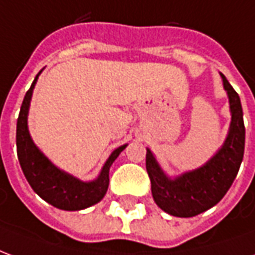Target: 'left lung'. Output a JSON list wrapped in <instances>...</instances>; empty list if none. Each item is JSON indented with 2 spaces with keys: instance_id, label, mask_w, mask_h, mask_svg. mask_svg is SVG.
I'll return each mask as SVG.
<instances>
[{
  "instance_id": "obj_1",
  "label": "left lung",
  "mask_w": 255,
  "mask_h": 255,
  "mask_svg": "<svg viewBox=\"0 0 255 255\" xmlns=\"http://www.w3.org/2000/svg\"><path fill=\"white\" fill-rule=\"evenodd\" d=\"M228 93L231 126L223 147L202 168L169 179L161 171L154 155L147 150L146 171L151 182V194L164 212L176 217H192L219 203L235 180L245 153V123L241 98L221 73Z\"/></svg>"
}]
</instances>
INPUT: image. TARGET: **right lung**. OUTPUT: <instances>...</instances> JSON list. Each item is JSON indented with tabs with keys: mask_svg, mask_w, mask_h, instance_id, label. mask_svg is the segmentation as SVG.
I'll return each instance as SVG.
<instances>
[{
	"mask_svg": "<svg viewBox=\"0 0 255 255\" xmlns=\"http://www.w3.org/2000/svg\"><path fill=\"white\" fill-rule=\"evenodd\" d=\"M38 75L31 84L30 90L25 93L17 119L16 146H17V158L20 166L23 169L27 182L30 183L32 190L42 199H45L54 208L63 209V210H82L100 202L104 198L109 186L111 165L123 150L126 149L127 144L120 146L112 153L102 168L101 175L94 182H80L56 168L34 144L27 128V113H28L31 95Z\"/></svg>",
	"mask_w": 255,
	"mask_h": 255,
	"instance_id": "add662e5",
	"label": "right lung"
}]
</instances>
